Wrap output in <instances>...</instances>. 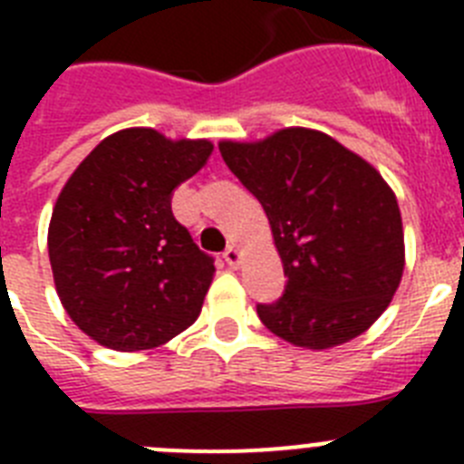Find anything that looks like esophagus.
I'll return each mask as SVG.
<instances>
[{"label":"esophagus","instance_id":"34e87169","mask_svg":"<svg viewBox=\"0 0 464 464\" xmlns=\"http://www.w3.org/2000/svg\"><path fill=\"white\" fill-rule=\"evenodd\" d=\"M223 257H225V262H227L229 267L237 269V267H239V262H241V251L237 248V246H227V248H225V253H223Z\"/></svg>","mask_w":464,"mask_h":464}]
</instances>
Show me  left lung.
<instances>
[{
    "label": "left lung",
    "instance_id": "1",
    "mask_svg": "<svg viewBox=\"0 0 464 464\" xmlns=\"http://www.w3.org/2000/svg\"><path fill=\"white\" fill-rule=\"evenodd\" d=\"M218 149L267 213L288 276L276 302L257 304L260 321L315 351L362 334L391 304L404 269L400 207L379 171L302 127Z\"/></svg>",
    "mask_w": 464,
    "mask_h": 464
}]
</instances>
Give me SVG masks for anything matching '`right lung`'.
<instances>
[{"instance_id":"1","label":"right lung","mask_w":464,"mask_h":464,"mask_svg":"<svg viewBox=\"0 0 464 464\" xmlns=\"http://www.w3.org/2000/svg\"><path fill=\"white\" fill-rule=\"evenodd\" d=\"M211 150L208 141L122 130L81 162L57 197L48 229L57 295L102 346H160L202 311L213 256L174 218L171 195Z\"/></svg>"}]
</instances>
